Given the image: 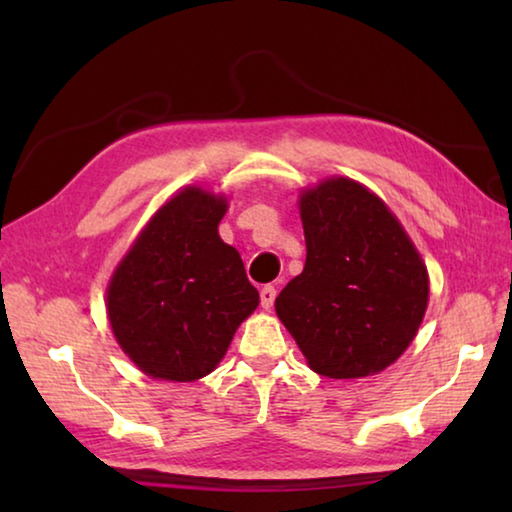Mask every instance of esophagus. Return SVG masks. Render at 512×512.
Returning <instances> with one entry per match:
<instances>
[{
	"label": "esophagus",
	"instance_id": "esophagus-1",
	"mask_svg": "<svg viewBox=\"0 0 512 512\" xmlns=\"http://www.w3.org/2000/svg\"><path fill=\"white\" fill-rule=\"evenodd\" d=\"M275 296H277V289L271 287V284H266V287L259 291V302H262L264 309H271L275 302Z\"/></svg>",
	"mask_w": 512,
	"mask_h": 512
}]
</instances>
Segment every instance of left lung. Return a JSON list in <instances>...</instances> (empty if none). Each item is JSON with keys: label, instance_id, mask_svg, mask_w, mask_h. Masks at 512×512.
<instances>
[{"label": "left lung", "instance_id": "left-lung-1", "mask_svg": "<svg viewBox=\"0 0 512 512\" xmlns=\"http://www.w3.org/2000/svg\"><path fill=\"white\" fill-rule=\"evenodd\" d=\"M300 216L307 262L275 298L277 316L318 375H375L418 332L427 268L384 201L354 180L309 189Z\"/></svg>", "mask_w": 512, "mask_h": 512}]
</instances>
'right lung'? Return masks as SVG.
Instances as JSON below:
<instances>
[{
    "mask_svg": "<svg viewBox=\"0 0 512 512\" xmlns=\"http://www.w3.org/2000/svg\"><path fill=\"white\" fill-rule=\"evenodd\" d=\"M225 210V198L187 187L158 210L112 275V332L146 375L205 377L259 305L239 253L216 230Z\"/></svg>",
    "mask_w": 512,
    "mask_h": 512,
    "instance_id": "add662e5",
    "label": "right lung"
}]
</instances>
